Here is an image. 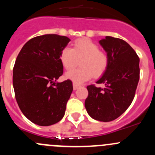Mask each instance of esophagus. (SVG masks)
I'll return each mask as SVG.
<instances>
[{
    "mask_svg": "<svg viewBox=\"0 0 155 155\" xmlns=\"http://www.w3.org/2000/svg\"><path fill=\"white\" fill-rule=\"evenodd\" d=\"M73 90H74V91H76V90H77V89L79 88V87H80V85H78V84L73 83Z\"/></svg>",
    "mask_w": 155,
    "mask_h": 155,
    "instance_id": "34e87169",
    "label": "esophagus"
}]
</instances>
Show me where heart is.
<instances>
[{"label":"heart","mask_w":155,"mask_h":155,"mask_svg":"<svg viewBox=\"0 0 155 155\" xmlns=\"http://www.w3.org/2000/svg\"><path fill=\"white\" fill-rule=\"evenodd\" d=\"M60 60L66 70H71L80 60L81 68L67 72V79L76 84H81L93 76L99 77L108 66V57L96 43L88 39H79L73 43V48L65 47L60 54Z\"/></svg>","instance_id":"obj_1"}]
</instances>
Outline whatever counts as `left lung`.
I'll list each match as a JSON object with an SVG mask.
<instances>
[{
	"label": "left lung",
	"mask_w": 155,
	"mask_h": 155,
	"mask_svg": "<svg viewBox=\"0 0 155 155\" xmlns=\"http://www.w3.org/2000/svg\"><path fill=\"white\" fill-rule=\"evenodd\" d=\"M99 43L107 52L108 66L94 85L87 87L88 96L85 107L97 121L108 122L122 115L132 103L140 79V58L124 40L106 37Z\"/></svg>",
	"instance_id": "1"
}]
</instances>
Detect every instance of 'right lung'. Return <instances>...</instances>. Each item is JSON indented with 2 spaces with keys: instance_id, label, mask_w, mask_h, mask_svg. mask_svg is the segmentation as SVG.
Listing matches in <instances>:
<instances>
[{
  "instance_id": "add662e5",
  "label": "right lung",
  "mask_w": 155,
  "mask_h": 155,
  "mask_svg": "<svg viewBox=\"0 0 155 155\" xmlns=\"http://www.w3.org/2000/svg\"><path fill=\"white\" fill-rule=\"evenodd\" d=\"M70 41L65 36L45 34L28 40L17 56L12 84L15 99L25 116L40 126L56 124L63 118L73 91L63 74L60 54Z\"/></svg>"
}]
</instances>
